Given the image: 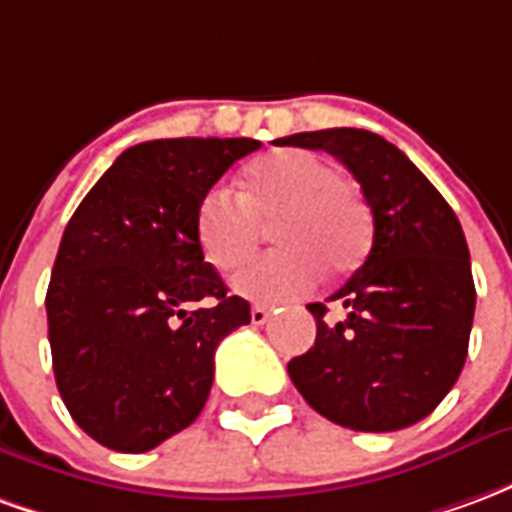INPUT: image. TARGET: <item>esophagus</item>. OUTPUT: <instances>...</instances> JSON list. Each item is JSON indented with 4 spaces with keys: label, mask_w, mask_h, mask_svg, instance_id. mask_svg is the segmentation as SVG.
<instances>
[{
    "label": "esophagus",
    "mask_w": 512,
    "mask_h": 512,
    "mask_svg": "<svg viewBox=\"0 0 512 512\" xmlns=\"http://www.w3.org/2000/svg\"><path fill=\"white\" fill-rule=\"evenodd\" d=\"M268 318H271L268 307H263V304H255V307H252V323H255V326H263Z\"/></svg>",
    "instance_id": "1"
}]
</instances>
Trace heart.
Segmentation results:
<instances>
[{"label":"heart","instance_id":"1","mask_svg":"<svg viewBox=\"0 0 512 512\" xmlns=\"http://www.w3.org/2000/svg\"><path fill=\"white\" fill-rule=\"evenodd\" d=\"M282 249L246 263L233 290L252 301L279 304L307 293L321 266L345 274L370 246V211L340 169L307 150H274L241 175V197L213 186L197 205V244L205 260L230 271L252 255L260 222Z\"/></svg>","mask_w":512,"mask_h":512}]
</instances>
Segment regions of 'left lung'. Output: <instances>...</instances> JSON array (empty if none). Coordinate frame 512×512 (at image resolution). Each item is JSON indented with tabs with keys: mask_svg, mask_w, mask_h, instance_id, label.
Segmentation results:
<instances>
[{
	"mask_svg": "<svg viewBox=\"0 0 512 512\" xmlns=\"http://www.w3.org/2000/svg\"><path fill=\"white\" fill-rule=\"evenodd\" d=\"M326 150L354 172L373 213L365 263L326 304H307L318 337L288 362L290 381L318 414L365 433L425 419L458 381L474 321V279L461 222L403 150L365 128L279 139Z\"/></svg>",
	"mask_w": 512,
	"mask_h": 512,
	"instance_id": "1",
	"label": "left lung"
}]
</instances>
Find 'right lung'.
<instances>
[{"instance_id": "right-lung-1", "label": "right lung", "mask_w": 512, "mask_h": 512, "mask_svg": "<svg viewBox=\"0 0 512 512\" xmlns=\"http://www.w3.org/2000/svg\"><path fill=\"white\" fill-rule=\"evenodd\" d=\"M257 147L246 136L128 147L62 233L46 293L54 378L73 422L109 450L147 452L189 428L216 345L252 321L205 263L197 205Z\"/></svg>"}]
</instances>
